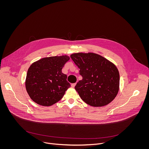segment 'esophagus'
Returning <instances> with one entry per match:
<instances>
[{
	"label": "esophagus",
	"mask_w": 149,
	"mask_h": 149,
	"mask_svg": "<svg viewBox=\"0 0 149 149\" xmlns=\"http://www.w3.org/2000/svg\"><path fill=\"white\" fill-rule=\"evenodd\" d=\"M76 84V83H73V84H71V86H72V87L74 88V87L75 86Z\"/></svg>",
	"instance_id": "esophagus-1"
}]
</instances>
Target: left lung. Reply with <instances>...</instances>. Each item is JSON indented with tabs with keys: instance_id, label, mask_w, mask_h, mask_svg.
Here are the masks:
<instances>
[{
	"instance_id": "left-lung-1",
	"label": "left lung",
	"mask_w": 149,
	"mask_h": 149,
	"mask_svg": "<svg viewBox=\"0 0 149 149\" xmlns=\"http://www.w3.org/2000/svg\"><path fill=\"white\" fill-rule=\"evenodd\" d=\"M70 57L83 77L75 86L81 99L93 107L104 106L111 103L119 89L120 76L116 66L93 53H74Z\"/></svg>"
}]
</instances>
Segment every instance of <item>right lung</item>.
<instances>
[{
	"label": "right lung",
	"instance_id": "1",
	"mask_svg": "<svg viewBox=\"0 0 149 149\" xmlns=\"http://www.w3.org/2000/svg\"><path fill=\"white\" fill-rule=\"evenodd\" d=\"M70 59L68 56L43 58L29 67L26 81V89L30 98L42 106H50L63 97L70 86L67 76L62 69Z\"/></svg>",
	"mask_w": 149,
	"mask_h": 149
}]
</instances>
